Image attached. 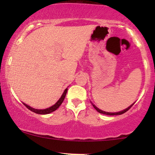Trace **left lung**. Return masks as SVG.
Instances as JSON below:
<instances>
[{
  "label": "left lung",
  "instance_id": "left-lung-1",
  "mask_svg": "<svg viewBox=\"0 0 155 155\" xmlns=\"http://www.w3.org/2000/svg\"><path fill=\"white\" fill-rule=\"evenodd\" d=\"M133 104L131 105L130 106H129L128 108H126V109L123 110V111H120V112H116V113H110V112H106V111H102V110L99 109L98 108H97V107H96V106H95V105H93V104H92V106H93V107L95 108V109H96V111H98L99 113H101V114H106V115H111V116H113V115H120V114H122L125 113L126 111H128V110L130 109V108L131 107H132V106H133Z\"/></svg>",
  "mask_w": 155,
  "mask_h": 155
}]
</instances>
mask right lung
Returning a JSON list of instances; mask_svg holds the SVG:
<instances>
[{
  "instance_id": "obj_1",
  "label": "right lung",
  "mask_w": 155,
  "mask_h": 155,
  "mask_svg": "<svg viewBox=\"0 0 155 155\" xmlns=\"http://www.w3.org/2000/svg\"><path fill=\"white\" fill-rule=\"evenodd\" d=\"M67 91H68V88L65 89V91H64V92H63V94L61 96V97H60V98L59 99V101H58L56 104H55L54 105H53V106H51V107L46 108V109H35V108H31V106H28V105H26L25 104H24L25 106L26 107L28 108V109L31 110V111L34 112V113H35V114H47L51 113V112L54 111L55 110H57L58 108L60 107V106L62 104V103L63 102L64 99H65V95H66Z\"/></svg>"
}]
</instances>
